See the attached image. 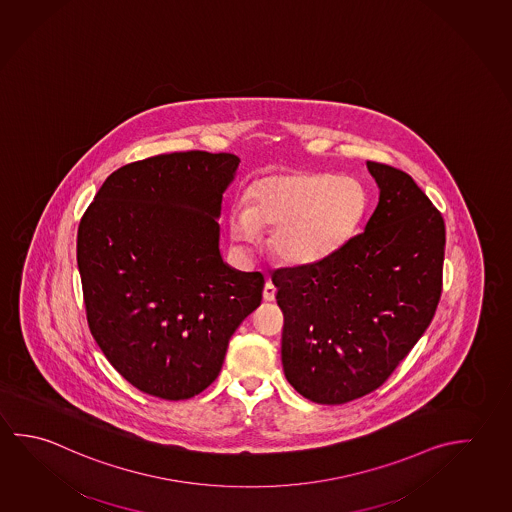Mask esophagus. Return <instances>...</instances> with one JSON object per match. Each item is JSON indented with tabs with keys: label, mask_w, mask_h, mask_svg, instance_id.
Returning a JSON list of instances; mask_svg holds the SVG:
<instances>
[{
	"label": "esophagus",
	"mask_w": 512,
	"mask_h": 512,
	"mask_svg": "<svg viewBox=\"0 0 512 512\" xmlns=\"http://www.w3.org/2000/svg\"><path fill=\"white\" fill-rule=\"evenodd\" d=\"M275 295H277V287L273 286L271 282H266V286H264V291H262V296H264V300H266V302H273V300H275Z\"/></svg>",
	"instance_id": "1"
}]
</instances>
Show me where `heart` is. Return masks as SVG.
<instances>
[{"mask_svg": "<svg viewBox=\"0 0 512 512\" xmlns=\"http://www.w3.org/2000/svg\"><path fill=\"white\" fill-rule=\"evenodd\" d=\"M367 212V194L352 178L327 172H275L253 181L246 208L230 212L235 243L250 246L259 226H275L269 246L293 266L314 264L349 243Z\"/></svg>", "mask_w": 512, "mask_h": 512, "instance_id": "b5f03b06", "label": "heart"}]
</instances>
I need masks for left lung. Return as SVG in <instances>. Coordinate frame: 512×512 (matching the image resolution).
Returning <instances> with one entry per match:
<instances>
[{
	"mask_svg": "<svg viewBox=\"0 0 512 512\" xmlns=\"http://www.w3.org/2000/svg\"><path fill=\"white\" fill-rule=\"evenodd\" d=\"M379 201L361 234L327 259L273 271L289 385L318 404L374 392L439 304L446 228L406 172L367 162Z\"/></svg>",
	"mask_w": 512,
	"mask_h": 512,
	"instance_id": "left-lung-1",
	"label": "left lung"
}]
</instances>
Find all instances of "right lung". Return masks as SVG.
I'll use <instances>...</instances> for the list:
<instances>
[{
	"label": "right lung",
	"mask_w": 512,
	"mask_h": 512,
	"mask_svg": "<svg viewBox=\"0 0 512 512\" xmlns=\"http://www.w3.org/2000/svg\"><path fill=\"white\" fill-rule=\"evenodd\" d=\"M235 154H158L102 183L77 234L90 331L144 394L189 399L216 381L235 329L262 300L264 277L219 250Z\"/></svg>",
	"instance_id": "right-lung-1"
}]
</instances>
